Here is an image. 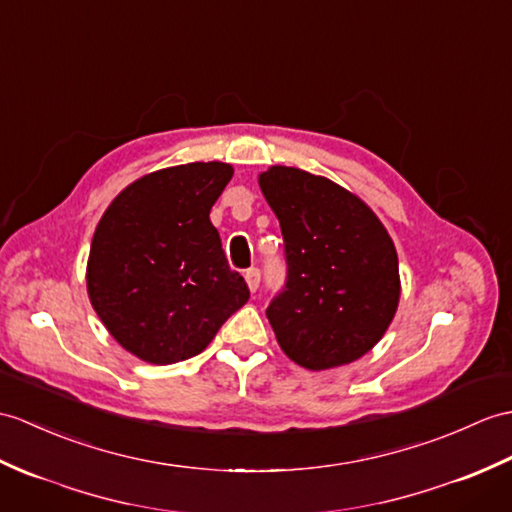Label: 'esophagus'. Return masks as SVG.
I'll list each match as a JSON object with an SVG mask.
<instances>
[{
	"mask_svg": "<svg viewBox=\"0 0 512 512\" xmlns=\"http://www.w3.org/2000/svg\"><path fill=\"white\" fill-rule=\"evenodd\" d=\"M244 279H246L248 290L255 292V290L259 288V279H261V272H259V268H248V270L244 272Z\"/></svg>",
	"mask_w": 512,
	"mask_h": 512,
	"instance_id": "esophagus-1",
	"label": "esophagus"
}]
</instances>
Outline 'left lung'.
Returning a JSON list of instances; mask_svg holds the SVG:
<instances>
[{
    "instance_id": "8db88e82",
    "label": "left lung",
    "mask_w": 512,
    "mask_h": 512,
    "mask_svg": "<svg viewBox=\"0 0 512 512\" xmlns=\"http://www.w3.org/2000/svg\"><path fill=\"white\" fill-rule=\"evenodd\" d=\"M259 187L279 218L288 264L266 310L279 347L310 371L360 360L399 305L392 237L362 198L325 176L272 165Z\"/></svg>"
}]
</instances>
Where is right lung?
Returning a JSON list of instances; mask_svg holds the SVG:
<instances>
[{
    "instance_id": "obj_1",
    "label": "right lung",
    "mask_w": 512,
    "mask_h": 512,
    "mask_svg": "<svg viewBox=\"0 0 512 512\" xmlns=\"http://www.w3.org/2000/svg\"><path fill=\"white\" fill-rule=\"evenodd\" d=\"M229 163H185L137 178L95 227L87 292L122 347L150 364L194 358L248 301L209 211L231 181Z\"/></svg>"
}]
</instances>
